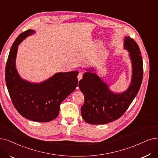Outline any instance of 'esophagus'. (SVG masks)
Segmentation results:
<instances>
[{
    "instance_id": "1",
    "label": "esophagus",
    "mask_w": 158,
    "mask_h": 158,
    "mask_svg": "<svg viewBox=\"0 0 158 158\" xmlns=\"http://www.w3.org/2000/svg\"><path fill=\"white\" fill-rule=\"evenodd\" d=\"M82 77H83V73L80 72L78 74V80L80 81L81 78H82Z\"/></svg>"
}]
</instances>
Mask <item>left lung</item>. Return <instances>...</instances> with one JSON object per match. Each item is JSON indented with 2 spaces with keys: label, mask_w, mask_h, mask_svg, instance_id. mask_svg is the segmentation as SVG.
I'll return each mask as SVG.
<instances>
[{
  "label": "left lung",
  "mask_w": 158,
  "mask_h": 158,
  "mask_svg": "<svg viewBox=\"0 0 158 158\" xmlns=\"http://www.w3.org/2000/svg\"><path fill=\"white\" fill-rule=\"evenodd\" d=\"M124 46L130 52L132 64L131 81L127 91L121 93H113L97 74L89 71L85 73L83 78L79 81V87L85 100L81 107V117L87 123L104 124L119 118L127 110L140 89L143 65L139 47L129 36L125 37Z\"/></svg>",
  "instance_id": "obj_1"
}]
</instances>
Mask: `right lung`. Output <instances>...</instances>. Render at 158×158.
<instances>
[{
    "mask_svg": "<svg viewBox=\"0 0 158 158\" xmlns=\"http://www.w3.org/2000/svg\"><path fill=\"white\" fill-rule=\"evenodd\" d=\"M34 30H28L19 35L10 49L5 70L6 86L17 111L31 121L46 123L59 115L60 106L78 86V72L56 73L40 84L23 80L15 67L18 45Z\"/></svg>",
    "mask_w": 158,
    "mask_h": 158,
    "instance_id": "right-lung-1",
    "label": "right lung"
}]
</instances>
